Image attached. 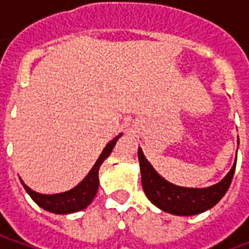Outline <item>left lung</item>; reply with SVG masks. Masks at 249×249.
I'll list each match as a JSON object with an SVG mask.
<instances>
[{
	"instance_id": "1",
	"label": "left lung",
	"mask_w": 249,
	"mask_h": 249,
	"mask_svg": "<svg viewBox=\"0 0 249 249\" xmlns=\"http://www.w3.org/2000/svg\"><path fill=\"white\" fill-rule=\"evenodd\" d=\"M139 161L141 169V183L146 197L168 213L178 216H192L205 212L219 203L231 185L236 161L228 175L221 181L207 188L178 187L162 178L152 167L139 148Z\"/></svg>"
}]
</instances>
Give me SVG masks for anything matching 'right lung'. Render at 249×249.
Wrapping results in <instances>:
<instances>
[{
	"label": "right lung",
	"instance_id": "add662e5",
	"mask_svg": "<svg viewBox=\"0 0 249 249\" xmlns=\"http://www.w3.org/2000/svg\"><path fill=\"white\" fill-rule=\"evenodd\" d=\"M120 136L121 135L116 136L113 140L109 141L107 146L104 148V151L101 152V155L97 159V161L94 162L92 169L85 176V178L78 185L71 188V191H66V192L62 193H56V195H42V193H37L35 191H32L21 180L25 191L29 193L30 197L33 198V201L38 207L45 209V211H49L52 213L66 214L73 213V212H77V211H81V209H85L89 204L92 203L93 198L96 196V193H97L98 184H100L98 183V169H100V165L110 155V152L113 151L114 145H116V142L119 140Z\"/></svg>",
	"mask_w": 249,
	"mask_h": 249
}]
</instances>
